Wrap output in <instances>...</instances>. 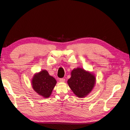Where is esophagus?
<instances>
[{
	"label": "esophagus",
	"mask_w": 130,
	"mask_h": 130,
	"mask_svg": "<svg viewBox=\"0 0 130 130\" xmlns=\"http://www.w3.org/2000/svg\"><path fill=\"white\" fill-rule=\"evenodd\" d=\"M59 80L60 82H64L65 79L64 78H59Z\"/></svg>",
	"instance_id": "1"
}]
</instances>
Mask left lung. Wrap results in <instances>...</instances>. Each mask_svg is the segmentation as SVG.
<instances>
[{"instance_id":"8db88e82","label":"left lung","mask_w":130,"mask_h":130,"mask_svg":"<svg viewBox=\"0 0 130 130\" xmlns=\"http://www.w3.org/2000/svg\"><path fill=\"white\" fill-rule=\"evenodd\" d=\"M67 81L70 88L77 97H85L91 91L95 84V77L80 68L74 69Z\"/></svg>"}]
</instances>
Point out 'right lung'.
I'll use <instances>...</instances> for the list:
<instances>
[{"label": "right lung", "mask_w": 130, "mask_h": 130, "mask_svg": "<svg viewBox=\"0 0 130 130\" xmlns=\"http://www.w3.org/2000/svg\"><path fill=\"white\" fill-rule=\"evenodd\" d=\"M32 83L34 91L41 96L48 98L55 87L56 80L46 70H43L34 76Z\"/></svg>", "instance_id": "add662e5"}]
</instances>
